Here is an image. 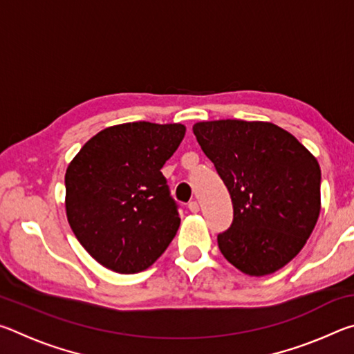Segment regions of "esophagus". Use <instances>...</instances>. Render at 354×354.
Segmentation results:
<instances>
[{
	"mask_svg": "<svg viewBox=\"0 0 354 354\" xmlns=\"http://www.w3.org/2000/svg\"><path fill=\"white\" fill-rule=\"evenodd\" d=\"M187 207H189V211H190V212H198V211H200V205H198V201H190L189 205H187Z\"/></svg>",
	"mask_w": 354,
	"mask_h": 354,
	"instance_id": "obj_1",
	"label": "esophagus"
}]
</instances>
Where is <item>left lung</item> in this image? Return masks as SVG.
<instances>
[{
    "instance_id": "8db88e82",
    "label": "left lung",
    "mask_w": 354,
    "mask_h": 354,
    "mask_svg": "<svg viewBox=\"0 0 354 354\" xmlns=\"http://www.w3.org/2000/svg\"><path fill=\"white\" fill-rule=\"evenodd\" d=\"M194 134L231 195L234 217L217 236L227 262L263 277L295 257L320 214L317 159L273 123L215 120Z\"/></svg>"
}]
</instances>
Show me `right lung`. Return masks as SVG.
<instances>
[{
  "label": "right lung",
  "mask_w": 354,
  "mask_h": 354,
  "mask_svg": "<svg viewBox=\"0 0 354 354\" xmlns=\"http://www.w3.org/2000/svg\"><path fill=\"white\" fill-rule=\"evenodd\" d=\"M179 123H123L93 136L65 173L75 236L109 270L137 273L164 253L181 223L162 175L184 139Z\"/></svg>",
  "instance_id": "add662e5"
}]
</instances>
